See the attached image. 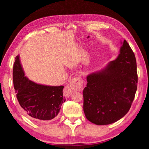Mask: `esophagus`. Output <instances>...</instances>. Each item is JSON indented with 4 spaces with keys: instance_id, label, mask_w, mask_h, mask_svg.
Returning a JSON list of instances; mask_svg holds the SVG:
<instances>
[{
    "instance_id": "obj_1",
    "label": "esophagus",
    "mask_w": 149,
    "mask_h": 149,
    "mask_svg": "<svg viewBox=\"0 0 149 149\" xmlns=\"http://www.w3.org/2000/svg\"><path fill=\"white\" fill-rule=\"evenodd\" d=\"M83 87V80L80 77H75L70 84L65 87L64 95L65 97H70L73 91H81Z\"/></svg>"
}]
</instances>
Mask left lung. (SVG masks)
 I'll list each match as a JSON object with an SVG mask.
<instances>
[{"label": "left lung", "mask_w": 149, "mask_h": 149, "mask_svg": "<svg viewBox=\"0 0 149 149\" xmlns=\"http://www.w3.org/2000/svg\"><path fill=\"white\" fill-rule=\"evenodd\" d=\"M121 44L116 60L87 75L84 111L87 119L96 125H108L120 120L134 99L137 89L135 56L125 40Z\"/></svg>", "instance_id": "left-lung-1"}]
</instances>
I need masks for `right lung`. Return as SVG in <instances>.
<instances>
[{
  "label": "right lung",
  "instance_id": "right-lung-1",
  "mask_svg": "<svg viewBox=\"0 0 149 149\" xmlns=\"http://www.w3.org/2000/svg\"><path fill=\"white\" fill-rule=\"evenodd\" d=\"M13 82L16 97L24 112L37 121L54 119L64 102V86L39 84L26 76L19 55L16 57L13 68Z\"/></svg>",
  "mask_w": 149,
  "mask_h": 149
}]
</instances>
